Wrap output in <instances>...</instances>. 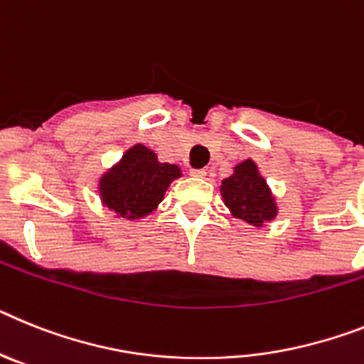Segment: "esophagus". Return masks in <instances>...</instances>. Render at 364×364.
<instances>
[{
	"label": "esophagus",
	"mask_w": 364,
	"mask_h": 364,
	"mask_svg": "<svg viewBox=\"0 0 364 364\" xmlns=\"http://www.w3.org/2000/svg\"><path fill=\"white\" fill-rule=\"evenodd\" d=\"M191 176L192 178H205V176H207V172H205L203 168H191Z\"/></svg>",
	"instance_id": "34e87169"
}]
</instances>
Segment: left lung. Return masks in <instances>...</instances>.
Listing matches in <instances>:
<instances>
[{
	"label": "left lung",
	"mask_w": 364,
	"mask_h": 364,
	"mask_svg": "<svg viewBox=\"0 0 364 364\" xmlns=\"http://www.w3.org/2000/svg\"><path fill=\"white\" fill-rule=\"evenodd\" d=\"M220 192L229 213L249 225L264 227L277 218V198L252 159L236 164L229 178L221 181Z\"/></svg>",
	"instance_id": "obj_1"
}]
</instances>
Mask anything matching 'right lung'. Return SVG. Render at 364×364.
I'll use <instances>...</instances> for the list:
<instances>
[{
  "label": "right lung",
  "mask_w": 364,
  "mask_h": 364,
  "mask_svg": "<svg viewBox=\"0 0 364 364\" xmlns=\"http://www.w3.org/2000/svg\"><path fill=\"white\" fill-rule=\"evenodd\" d=\"M181 176L178 164L161 163L156 151L137 143L99 178L100 203L117 218L143 220L159 207L170 183Z\"/></svg>",
  "instance_id": "obj_1"
}]
</instances>
